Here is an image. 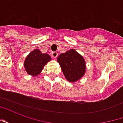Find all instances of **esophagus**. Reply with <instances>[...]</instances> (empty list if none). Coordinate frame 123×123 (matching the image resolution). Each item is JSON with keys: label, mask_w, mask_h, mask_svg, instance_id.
Masks as SVG:
<instances>
[{"label": "esophagus", "mask_w": 123, "mask_h": 123, "mask_svg": "<svg viewBox=\"0 0 123 123\" xmlns=\"http://www.w3.org/2000/svg\"><path fill=\"white\" fill-rule=\"evenodd\" d=\"M52 56H53V58H54V59H56V57L58 56V53L56 51L53 52L52 53Z\"/></svg>", "instance_id": "34e87169"}]
</instances>
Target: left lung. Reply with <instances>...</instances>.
I'll use <instances>...</instances> for the list:
<instances>
[{
  "label": "left lung",
  "mask_w": 123,
  "mask_h": 123,
  "mask_svg": "<svg viewBox=\"0 0 123 123\" xmlns=\"http://www.w3.org/2000/svg\"><path fill=\"white\" fill-rule=\"evenodd\" d=\"M57 61L64 77L70 82H77L85 74L86 64L84 58L75 49H72L61 54Z\"/></svg>",
  "instance_id": "1"
}]
</instances>
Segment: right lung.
Returning <instances> with one entry per match:
<instances>
[{
	"label": "right lung",
	"instance_id": "1",
	"mask_svg": "<svg viewBox=\"0 0 123 123\" xmlns=\"http://www.w3.org/2000/svg\"><path fill=\"white\" fill-rule=\"evenodd\" d=\"M51 60L47 53H42L40 50L35 49L26 56L24 62V67L29 75L36 76L40 74L44 67Z\"/></svg>",
	"mask_w": 123,
	"mask_h": 123
}]
</instances>
